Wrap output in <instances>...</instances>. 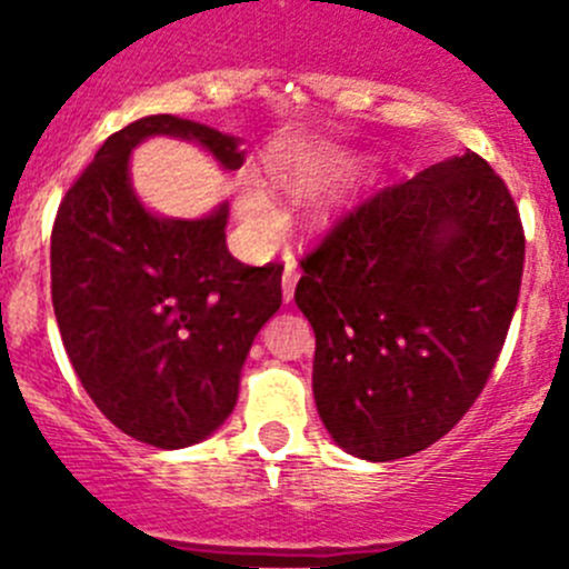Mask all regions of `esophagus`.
<instances>
[{
	"mask_svg": "<svg viewBox=\"0 0 569 569\" xmlns=\"http://www.w3.org/2000/svg\"><path fill=\"white\" fill-rule=\"evenodd\" d=\"M296 281H299V270H296V261L288 259V264H284V276H281V296H284V301L293 299Z\"/></svg>",
	"mask_w": 569,
	"mask_h": 569,
	"instance_id": "obj_1",
	"label": "esophagus"
}]
</instances>
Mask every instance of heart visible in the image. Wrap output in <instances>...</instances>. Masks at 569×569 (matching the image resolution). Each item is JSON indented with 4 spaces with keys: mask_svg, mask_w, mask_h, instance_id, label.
Instances as JSON below:
<instances>
[{
    "mask_svg": "<svg viewBox=\"0 0 569 569\" xmlns=\"http://www.w3.org/2000/svg\"><path fill=\"white\" fill-rule=\"evenodd\" d=\"M339 159L328 150H296V153L281 156L273 164V176L296 193H310V190L328 182L330 176L339 170ZM236 213L256 233H268L276 224L273 204L250 179H241L236 184Z\"/></svg>",
    "mask_w": 569,
    "mask_h": 569,
    "instance_id": "heart-1",
    "label": "heart"
}]
</instances>
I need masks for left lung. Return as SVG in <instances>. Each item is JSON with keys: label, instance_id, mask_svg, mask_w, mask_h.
<instances>
[{"label": "left lung", "instance_id": "1", "mask_svg": "<svg viewBox=\"0 0 569 569\" xmlns=\"http://www.w3.org/2000/svg\"><path fill=\"white\" fill-rule=\"evenodd\" d=\"M301 270L316 410L345 453L396 461L450 433L485 390L525 233L507 184L467 150L361 199Z\"/></svg>", "mask_w": 569, "mask_h": 569}]
</instances>
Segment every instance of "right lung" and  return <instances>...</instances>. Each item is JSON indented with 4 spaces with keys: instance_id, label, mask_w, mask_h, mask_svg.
Here are the masks:
<instances>
[{
    "instance_id": "obj_1",
    "label": "right lung",
    "mask_w": 569,
    "mask_h": 569,
    "mask_svg": "<svg viewBox=\"0 0 569 569\" xmlns=\"http://www.w3.org/2000/svg\"><path fill=\"white\" fill-rule=\"evenodd\" d=\"M153 136L199 144L222 170L244 162L239 136L182 116H144L110 136L59 204L50 293L70 365L104 419L179 450L233 413L250 345L281 308V264L230 256L228 202L199 219L144 208L130 153Z\"/></svg>"
}]
</instances>
